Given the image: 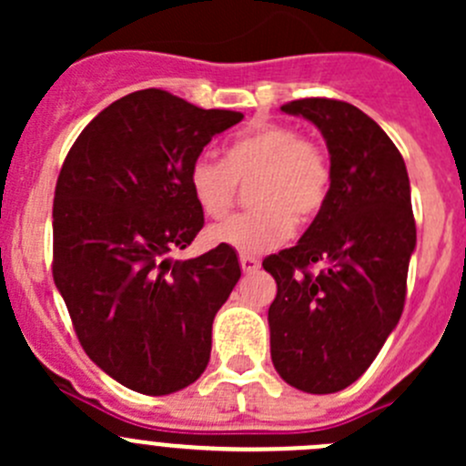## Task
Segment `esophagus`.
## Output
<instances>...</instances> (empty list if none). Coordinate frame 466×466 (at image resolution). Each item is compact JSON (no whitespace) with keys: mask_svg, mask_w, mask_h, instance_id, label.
Returning <instances> with one entry per match:
<instances>
[{"mask_svg":"<svg viewBox=\"0 0 466 466\" xmlns=\"http://www.w3.org/2000/svg\"><path fill=\"white\" fill-rule=\"evenodd\" d=\"M238 261H241L243 272H255L257 268H259V259H257V257H252V255H241V257H238Z\"/></svg>","mask_w":466,"mask_h":466,"instance_id":"obj_1","label":"esophagus"}]
</instances>
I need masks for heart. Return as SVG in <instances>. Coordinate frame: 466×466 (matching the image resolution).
Here are the masks:
<instances>
[{
    "label": "heart",
    "mask_w": 466,
    "mask_h": 466,
    "mask_svg": "<svg viewBox=\"0 0 466 466\" xmlns=\"http://www.w3.org/2000/svg\"><path fill=\"white\" fill-rule=\"evenodd\" d=\"M252 209L209 228L211 243L238 252H263L279 246L293 223H311L331 191V162L322 146L286 124H266L234 139L225 159L198 155L187 182L203 214L218 218L237 198L238 182H248Z\"/></svg>",
    "instance_id": "b5f03b06"
}]
</instances>
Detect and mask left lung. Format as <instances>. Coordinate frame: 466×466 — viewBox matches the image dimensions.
I'll list each match as a JSON object with an SVG mask.
<instances>
[{
    "instance_id": "left-lung-1",
    "label": "left lung",
    "mask_w": 466,
    "mask_h": 466,
    "mask_svg": "<svg viewBox=\"0 0 466 466\" xmlns=\"http://www.w3.org/2000/svg\"><path fill=\"white\" fill-rule=\"evenodd\" d=\"M320 128L331 155V191L298 246L263 259L277 281L268 309L279 377L331 394L372 365L406 304L417 228L406 162L363 110L336 98L281 106Z\"/></svg>"
}]
</instances>
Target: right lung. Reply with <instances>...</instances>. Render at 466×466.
I'll return each instance as SVG.
<instances>
[{"label":"right lung","instance_id":"add662e5","mask_svg":"<svg viewBox=\"0 0 466 466\" xmlns=\"http://www.w3.org/2000/svg\"><path fill=\"white\" fill-rule=\"evenodd\" d=\"M241 119L139 89L98 112L60 168L54 281L86 354L135 392H177L209 363L211 322L241 277L237 252H171L205 225L189 164Z\"/></svg>","mask_w":466,"mask_h":466}]
</instances>
